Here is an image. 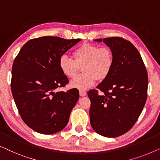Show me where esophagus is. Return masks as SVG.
I'll use <instances>...</instances> for the list:
<instances>
[{"label":"esophagus","mask_w":160,"mask_h":160,"mask_svg":"<svg viewBox=\"0 0 160 160\" xmlns=\"http://www.w3.org/2000/svg\"><path fill=\"white\" fill-rule=\"evenodd\" d=\"M79 95H80V96H82V97H84V96L87 95V92L84 90H80L79 91Z\"/></svg>","instance_id":"obj_1"}]
</instances>
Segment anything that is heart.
Here are the masks:
<instances>
[{"label":"heart","mask_w":160,"mask_h":160,"mask_svg":"<svg viewBox=\"0 0 160 160\" xmlns=\"http://www.w3.org/2000/svg\"><path fill=\"white\" fill-rule=\"evenodd\" d=\"M73 57L72 60L62 55L59 60V66L68 78L76 77L82 68L84 73L71 82L72 87L82 90L89 88L97 79H106L114 64L113 52L108 47L83 43L73 52Z\"/></svg>","instance_id":"obj_1"}]
</instances>
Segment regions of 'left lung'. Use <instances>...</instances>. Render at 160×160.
I'll use <instances>...</instances> for the list:
<instances>
[{
	"label": "left lung",
	"mask_w": 160,
	"mask_h": 160,
	"mask_svg": "<svg viewBox=\"0 0 160 160\" xmlns=\"http://www.w3.org/2000/svg\"><path fill=\"white\" fill-rule=\"evenodd\" d=\"M112 50L114 64L108 77L88 92L92 128L102 136L115 138L128 132L141 115L146 99L148 73L139 52L121 37L96 39Z\"/></svg>",
	"instance_id": "left-lung-1"
}]
</instances>
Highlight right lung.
Instances as JSON below:
<instances>
[{
	"label": "right lung",
	"instance_id": "add662e5",
	"mask_svg": "<svg viewBox=\"0 0 160 160\" xmlns=\"http://www.w3.org/2000/svg\"><path fill=\"white\" fill-rule=\"evenodd\" d=\"M80 41L55 36L33 38L24 44L14 59L13 98L24 122L37 132L54 134L68 122L79 98L78 90H54L68 83L59 66L60 58Z\"/></svg>",
	"mask_w": 160,
	"mask_h": 160
}]
</instances>
